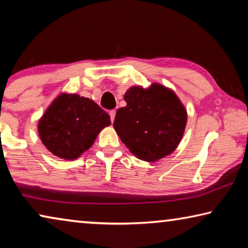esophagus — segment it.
I'll return each mask as SVG.
<instances>
[{
	"label": "esophagus",
	"mask_w": 248,
	"mask_h": 248,
	"mask_svg": "<svg viewBox=\"0 0 248 248\" xmlns=\"http://www.w3.org/2000/svg\"><path fill=\"white\" fill-rule=\"evenodd\" d=\"M109 116H110L111 123H114L115 117H116V110H110V111H109Z\"/></svg>",
	"instance_id": "34e87169"
}]
</instances>
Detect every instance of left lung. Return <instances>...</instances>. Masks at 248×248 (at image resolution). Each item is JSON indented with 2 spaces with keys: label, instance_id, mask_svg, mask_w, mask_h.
<instances>
[{
  "label": "left lung",
  "instance_id": "obj_1",
  "mask_svg": "<svg viewBox=\"0 0 248 248\" xmlns=\"http://www.w3.org/2000/svg\"><path fill=\"white\" fill-rule=\"evenodd\" d=\"M117 110L114 128L133 155L156 162L174 152L182 141L187 110L173 90L159 83L132 86Z\"/></svg>",
  "mask_w": 248,
  "mask_h": 248
}]
</instances>
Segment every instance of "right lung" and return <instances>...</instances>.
I'll return each instance as SVG.
<instances>
[{"label":"right lung","mask_w":248,"mask_h":248,"mask_svg":"<svg viewBox=\"0 0 248 248\" xmlns=\"http://www.w3.org/2000/svg\"><path fill=\"white\" fill-rule=\"evenodd\" d=\"M110 125V117L94 100L61 93L38 121L43 144L57 157L73 161L94 144L98 133Z\"/></svg>","instance_id":"add662e5"}]
</instances>
